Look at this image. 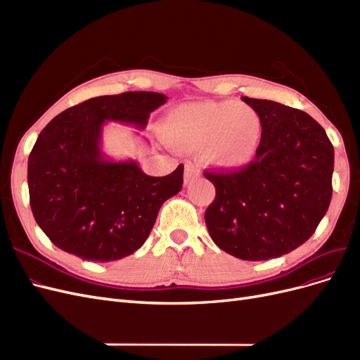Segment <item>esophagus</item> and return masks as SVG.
I'll list each match as a JSON object with an SVG mask.
<instances>
[{
    "label": "esophagus",
    "mask_w": 360,
    "mask_h": 360,
    "mask_svg": "<svg viewBox=\"0 0 360 360\" xmlns=\"http://www.w3.org/2000/svg\"><path fill=\"white\" fill-rule=\"evenodd\" d=\"M198 177H200V169L195 165H192V163H188V165L184 167V183L188 184Z\"/></svg>",
    "instance_id": "esophagus-1"
}]
</instances>
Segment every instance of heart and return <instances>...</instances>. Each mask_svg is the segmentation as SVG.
Masks as SVG:
<instances>
[{
	"mask_svg": "<svg viewBox=\"0 0 360 360\" xmlns=\"http://www.w3.org/2000/svg\"><path fill=\"white\" fill-rule=\"evenodd\" d=\"M174 148L198 150L219 169H237L252 160L263 138V120L254 108L234 101L180 105L160 124Z\"/></svg>",
	"mask_w": 360,
	"mask_h": 360,
	"instance_id": "b5f03b06",
	"label": "heart"
}]
</instances>
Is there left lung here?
Instances as JSON below:
<instances>
[{"label": "left lung", "instance_id": "1", "mask_svg": "<svg viewBox=\"0 0 360 360\" xmlns=\"http://www.w3.org/2000/svg\"><path fill=\"white\" fill-rule=\"evenodd\" d=\"M242 101L263 120V138L248 165L204 171L216 189L204 219L225 252L263 261L291 252L317 230L332 198L333 146L307 112L274 101Z\"/></svg>", "mask_w": 360, "mask_h": 360}]
</instances>
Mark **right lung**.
<instances>
[{
    "label": "right lung",
    "mask_w": 360,
    "mask_h": 360,
    "mask_svg": "<svg viewBox=\"0 0 360 360\" xmlns=\"http://www.w3.org/2000/svg\"><path fill=\"white\" fill-rule=\"evenodd\" d=\"M168 97L153 91L99 96L52 118L28 158L30 205L49 240L89 261L122 259L144 245L159 209L181 191L183 165L150 177L135 160H108L105 122L147 126Z\"/></svg>",
    "instance_id": "add662e5"
}]
</instances>
